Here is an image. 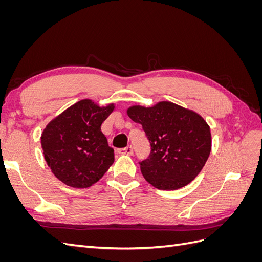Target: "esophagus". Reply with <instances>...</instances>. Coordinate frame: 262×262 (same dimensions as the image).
<instances>
[{
	"label": "esophagus",
	"mask_w": 262,
	"mask_h": 262,
	"mask_svg": "<svg viewBox=\"0 0 262 262\" xmlns=\"http://www.w3.org/2000/svg\"><path fill=\"white\" fill-rule=\"evenodd\" d=\"M119 154H123V155H132L133 154V147L131 145H128L126 147L123 148H119L118 149Z\"/></svg>",
	"instance_id": "34e87169"
}]
</instances>
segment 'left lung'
<instances>
[{"mask_svg": "<svg viewBox=\"0 0 262 262\" xmlns=\"http://www.w3.org/2000/svg\"><path fill=\"white\" fill-rule=\"evenodd\" d=\"M128 116L142 125L149 142V155L139 163L150 185L176 190L199 175L211 152L210 126L202 117L168 101L133 106Z\"/></svg>", "mask_w": 262, "mask_h": 262, "instance_id": "8db88e82", "label": "left lung"}]
</instances>
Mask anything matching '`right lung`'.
I'll list each match as a JSON object with an SVG mask.
<instances>
[{
	"mask_svg": "<svg viewBox=\"0 0 262 262\" xmlns=\"http://www.w3.org/2000/svg\"><path fill=\"white\" fill-rule=\"evenodd\" d=\"M115 106L99 107L84 99L68 108L46 126L41 136L45 160L54 176L74 188L97 182L115 161L101 123Z\"/></svg>",
	"mask_w": 262,
	"mask_h": 262,
	"instance_id": "1",
	"label": "right lung"
}]
</instances>
